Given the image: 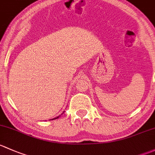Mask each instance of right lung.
Returning <instances> with one entry per match:
<instances>
[{"label": "right lung", "instance_id": "right-lung-1", "mask_svg": "<svg viewBox=\"0 0 155 155\" xmlns=\"http://www.w3.org/2000/svg\"><path fill=\"white\" fill-rule=\"evenodd\" d=\"M64 112H65V111H63V113H64ZM63 113H62V114H63ZM62 114H61V115H62ZM60 116H57V117H56V118H54V119H51V120H53V119H58V118H59V117H60Z\"/></svg>", "mask_w": 155, "mask_h": 155}]
</instances>
